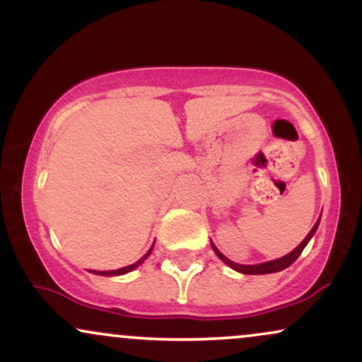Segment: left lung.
Wrapping results in <instances>:
<instances>
[{"instance_id": "obj_1", "label": "left lung", "mask_w": 362, "mask_h": 362, "mask_svg": "<svg viewBox=\"0 0 362 362\" xmlns=\"http://www.w3.org/2000/svg\"><path fill=\"white\" fill-rule=\"evenodd\" d=\"M318 223H320V219L317 221V224H315V226L311 228V231H310L308 235H306V238L303 240V242H301L300 245H298V247L294 248L293 252L288 253V255L281 257V259H277V260L264 262V264H257V265H240V264H235V262H231L230 259H226V257H224L223 253L219 252L218 248H216L213 243H211V247H213V250L216 252V255H218L219 259H221V260L224 262V264L230 265L231 269H235V271H238V272H242V274H272V272H279V271H282V269L289 267V265L293 264V262L296 260L298 257L301 255L303 248L306 247V243L310 242L311 236H313V235H315V231H317Z\"/></svg>"}]
</instances>
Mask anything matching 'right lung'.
<instances>
[{"mask_svg":"<svg viewBox=\"0 0 362 362\" xmlns=\"http://www.w3.org/2000/svg\"><path fill=\"white\" fill-rule=\"evenodd\" d=\"M151 250H153V247L149 248V252L146 253V255L143 257V259H139L138 262H136V264H131V265H127V267H122V269H117V271H103V272H98V271H93L95 274H102V276H120V274H126V272H129V271H132V269L134 267H138V265L141 264V262H143L144 259H146V257L149 255V253H151Z\"/></svg>","mask_w":362,"mask_h":362,"instance_id":"add662e5","label":"right lung"}]
</instances>
